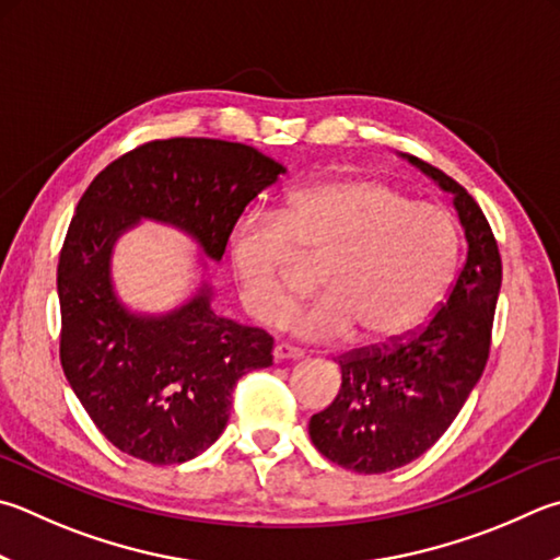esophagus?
<instances>
[{
    "mask_svg": "<svg viewBox=\"0 0 560 560\" xmlns=\"http://www.w3.org/2000/svg\"><path fill=\"white\" fill-rule=\"evenodd\" d=\"M301 358H303V352L296 350V348H291V345H283V342L273 345V360H277V362H283V360H301Z\"/></svg>",
    "mask_w": 560,
    "mask_h": 560,
    "instance_id": "34e87169",
    "label": "esophagus"
}]
</instances>
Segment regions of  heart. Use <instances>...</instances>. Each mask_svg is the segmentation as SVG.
Here are the masks:
<instances>
[{
	"mask_svg": "<svg viewBox=\"0 0 560 560\" xmlns=\"http://www.w3.org/2000/svg\"><path fill=\"white\" fill-rule=\"evenodd\" d=\"M323 259V296L287 318L301 340H394L441 301L455 267L448 215L377 178L342 176L291 192L279 218L245 212L230 230L228 259L240 299L259 323L291 306L293 254Z\"/></svg>",
	"mask_w": 560,
	"mask_h": 560,
	"instance_id": "heart-1",
	"label": "heart"
}]
</instances>
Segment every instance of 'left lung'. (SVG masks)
Wrapping results in <instances>:
<instances>
[{"mask_svg":"<svg viewBox=\"0 0 560 560\" xmlns=\"http://www.w3.org/2000/svg\"><path fill=\"white\" fill-rule=\"evenodd\" d=\"M401 156L453 196L467 257L448 299L419 332L384 348L342 354L338 396L311 416L315 448L362 475L416 460L448 431L482 377L502 287L500 249L475 198L441 168Z\"/></svg>","mask_w":560,"mask_h":560,"instance_id":"left-lung-1","label":"left lung"}]
</instances>
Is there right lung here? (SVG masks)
<instances>
[{
    "mask_svg": "<svg viewBox=\"0 0 560 560\" xmlns=\"http://www.w3.org/2000/svg\"><path fill=\"white\" fill-rule=\"evenodd\" d=\"M281 174L254 147L176 137L112 161L80 198L58 259L60 364L121 453L176 465L210 448L228 425L237 380L271 364L273 338L212 311L206 281L168 313L129 311L112 281L117 240L154 220L220 261L242 210Z\"/></svg>",
    "mask_w": 560,
    "mask_h": 560,
    "instance_id": "obj_1",
    "label": "right lung"
}]
</instances>
